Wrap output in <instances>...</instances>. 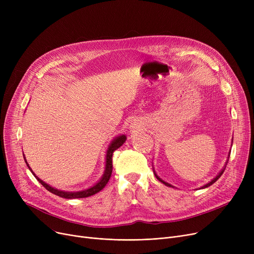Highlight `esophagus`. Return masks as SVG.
<instances>
[{
    "mask_svg": "<svg viewBox=\"0 0 254 254\" xmlns=\"http://www.w3.org/2000/svg\"><path fill=\"white\" fill-rule=\"evenodd\" d=\"M131 128H137V125L136 124H132L131 125Z\"/></svg>",
    "mask_w": 254,
    "mask_h": 254,
    "instance_id": "1",
    "label": "esophagus"
}]
</instances>
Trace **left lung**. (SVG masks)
<instances>
[{"instance_id": "8db88e82", "label": "left lung", "mask_w": 254, "mask_h": 254, "mask_svg": "<svg viewBox=\"0 0 254 254\" xmlns=\"http://www.w3.org/2000/svg\"><path fill=\"white\" fill-rule=\"evenodd\" d=\"M224 170H225V169H223V170H222V171H221V172H220V173H219V174H218V175H217V176H216V177H215V178H214V179H213V180H212V181H211V182H209V183H208V184H206V185H205V186H203V188H202V189H205V188H208V186H210V185H212V184H213V183H214V182H216V181H217V180H218V179H219V178H220V176H221V175H222V174H223V172H224ZM155 177H156V178H157V179H158V180H159V181H161V182H163V183H164V184H165V185H167V186H172V185H171V184H169V183H167V182H165V181H163V180H162V179H161V178H158V177H157V176H156V175H155Z\"/></svg>"}]
</instances>
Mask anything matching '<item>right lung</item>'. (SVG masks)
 <instances>
[{
  "mask_svg": "<svg viewBox=\"0 0 254 254\" xmlns=\"http://www.w3.org/2000/svg\"><path fill=\"white\" fill-rule=\"evenodd\" d=\"M126 139H127L126 136L123 135V136L117 137L116 139H114V140L112 141V143H111L110 146H109L108 150H107V156H106V170H105V174H104L103 178H102V179L100 180V182H98L95 186H92V188H90V189H88V190H82V191L68 192V191H62V190H56V189H53V188H51L50 185H48V184H46L45 182H43L41 179H39V178L34 174V172L31 170V168L29 167L28 163H26V165H28L29 169L31 170V172L33 173L34 176L37 178V180H38L40 183H41L48 191L52 192L53 194L59 195V196L64 197V198H81V197H87V196L93 195V194H96L97 192L101 191V190L105 188L106 184L108 183V181H109V179H110V177H111V174H112V169H113V165H112L113 152H114L116 149H118V148L120 147V146H122V145L126 142Z\"/></svg>",
  "mask_w": 254,
  "mask_h": 254,
  "instance_id": "obj_1",
  "label": "right lung"
}]
</instances>
